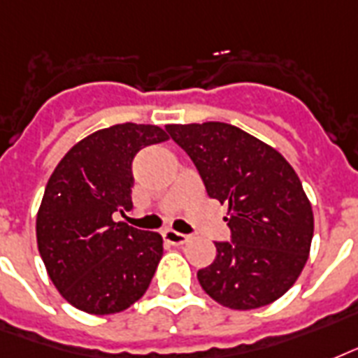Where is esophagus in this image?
Segmentation results:
<instances>
[{"label":"esophagus","mask_w":358,"mask_h":358,"mask_svg":"<svg viewBox=\"0 0 358 358\" xmlns=\"http://www.w3.org/2000/svg\"><path fill=\"white\" fill-rule=\"evenodd\" d=\"M162 237H164V241L168 243V245H185L188 241V235L185 234H179V231H173V229H166L164 234H162Z\"/></svg>","instance_id":"obj_1"}]
</instances>
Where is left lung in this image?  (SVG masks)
I'll return each mask as SVG.
<instances>
[{"label": "left lung", "instance_id": "left-lung-1", "mask_svg": "<svg viewBox=\"0 0 358 358\" xmlns=\"http://www.w3.org/2000/svg\"><path fill=\"white\" fill-rule=\"evenodd\" d=\"M190 157L209 198L228 205L231 241L199 268L203 292L231 310L262 308L303 273L314 237V213L292 164L234 124H166Z\"/></svg>", "mask_w": 358, "mask_h": 358}]
</instances>
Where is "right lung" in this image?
<instances>
[{
  "label": "right lung",
  "mask_w": 358,
  "mask_h": 358,
  "mask_svg": "<svg viewBox=\"0 0 358 358\" xmlns=\"http://www.w3.org/2000/svg\"><path fill=\"white\" fill-rule=\"evenodd\" d=\"M166 140L157 124H113L80 140L50 176L37 213L38 254L74 308L117 314L148 292L162 237L113 222V213L132 209L136 153Z\"/></svg>",
  "instance_id": "add662e5"
}]
</instances>
